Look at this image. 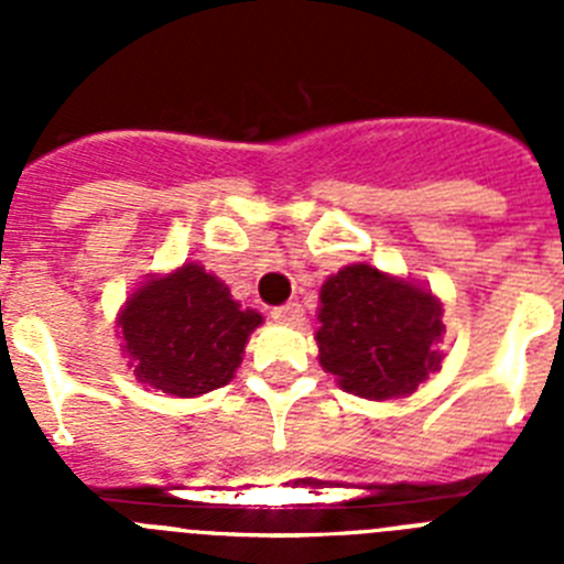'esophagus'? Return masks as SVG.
Here are the masks:
<instances>
[{
  "label": "esophagus",
  "mask_w": 564,
  "mask_h": 564,
  "mask_svg": "<svg viewBox=\"0 0 564 564\" xmlns=\"http://www.w3.org/2000/svg\"><path fill=\"white\" fill-rule=\"evenodd\" d=\"M273 318H276L279 325H302L305 322V311H302L299 302H288V305L273 311Z\"/></svg>",
  "instance_id": "obj_1"
}]
</instances>
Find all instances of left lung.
<instances>
[{"mask_svg":"<svg viewBox=\"0 0 564 564\" xmlns=\"http://www.w3.org/2000/svg\"><path fill=\"white\" fill-rule=\"evenodd\" d=\"M443 333V302L430 288L370 262L344 265L318 291V364L350 395H412L441 370Z\"/></svg>","mask_w":564,"mask_h":564,"instance_id":"obj_1","label":"left lung"}]
</instances>
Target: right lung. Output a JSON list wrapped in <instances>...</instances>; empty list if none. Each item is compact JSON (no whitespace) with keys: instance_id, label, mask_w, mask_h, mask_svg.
I'll list each match as a JSON object with an SVG mask.
<instances>
[{"instance_id":"1","label":"right lung","mask_w":564,"mask_h":564,"mask_svg":"<svg viewBox=\"0 0 564 564\" xmlns=\"http://www.w3.org/2000/svg\"><path fill=\"white\" fill-rule=\"evenodd\" d=\"M115 325L127 367L147 390L197 398L237 376L262 316L239 305L200 262H183L169 273H149Z\"/></svg>"}]
</instances>
